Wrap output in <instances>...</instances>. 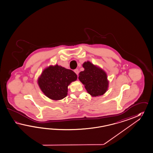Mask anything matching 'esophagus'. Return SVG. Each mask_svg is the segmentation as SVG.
Instances as JSON below:
<instances>
[{
    "label": "esophagus",
    "mask_w": 153,
    "mask_h": 153,
    "mask_svg": "<svg viewBox=\"0 0 153 153\" xmlns=\"http://www.w3.org/2000/svg\"><path fill=\"white\" fill-rule=\"evenodd\" d=\"M74 72L76 73V74L78 75L79 73V70L78 69H75L74 70Z\"/></svg>",
    "instance_id": "1"
}]
</instances>
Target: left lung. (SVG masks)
I'll use <instances>...</instances> for the list:
<instances>
[{
	"label": "left lung",
	"instance_id": "8db88e82",
	"mask_svg": "<svg viewBox=\"0 0 153 153\" xmlns=\"http://www.w3.org/2000/svg\"><path fill=\"white\" fill-rule=\"evenodd\" d=\"M82 67L84 71L80 72L78 78L88 93L92 97L104 94L109 86L105 72L89 61L83 63Z\"/></svg>",
	"mask_w": 153,
	"mask_h": 153
}]
</instances>
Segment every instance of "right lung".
Instances as JSON below:
<instances>
[{"label": "right lung", "mask_w": 153, "mask_h": 153, "mask_svg": "<svg viewBox=\"0 0 153 153\" xmlns=\"http://www.w3.org/2000/svg\"><path fill=\"white\" fill-rule=\"evenodd\" d=\"M77 79V75L70 69L56 64L45 68L38 80L41 90L52 100L63 99L68 94V86Z\"/></svg>", "instance_id": "obj_1"}]
</instances>
